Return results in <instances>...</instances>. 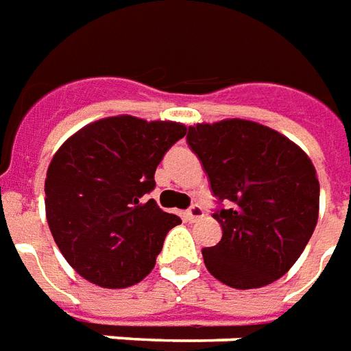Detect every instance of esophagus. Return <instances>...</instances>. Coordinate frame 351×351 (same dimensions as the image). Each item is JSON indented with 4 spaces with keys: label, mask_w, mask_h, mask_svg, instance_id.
Segmentation results:
<instances>
[{
    "label": "esophagus",
    "mask_w": 351,
    "mask_h": 351,
    "mask_svg": "<svg viewBox=\"0 0 351 351\" xmlns=\"http://www.w3.org/2000/svg\"><path fill=\"white\" fill-rule=\"evenodd\" d=\"M204 217V210L198 206V204H195V206H191L187 211H185V219L191 221V223H195V221L202 219Z\"/></svg>",
    "instance_id": "34e87169"
}]
</instances>
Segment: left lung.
Listing matches in <instances>:
<instances>
[{
    "label": "left lung",
    "mask_w": 351,
    "mask_h": 351,
    "mask_svg": "<svg viewBox=\"0 0 351 351\" xmlns=\"http://www.w3.org/2000/svg\"><path fill=\"white\" fill-rule=\"evenodd\" d=\"M187 141L213 195L227 204L213 213L223 238L202 250L206 268L234 289L276 282L317 225L319 181L310 156L280 132L245 119L189 126Z\"/></svg>",
    "instance_id": "left-lung-1"
}]
</instances>
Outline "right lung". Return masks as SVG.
<instances>
[{"label":"right lung","mask_w":351,"mask_h":351,"mask_svg":"<svg viewBox=\"0 0 351 351\" xmlns=\"http://www.w3.org/2000/svg\"><path fill=\"white\" fill-rule=\"evenodd\" d=\"M187 134L173 121L132 115L86 124L54 153L45 180V211L54 242L77 274L124 289L153 270L173 213L145 200L164 153Z\"/></svg>","instance_id":"1"}]
</instances>
